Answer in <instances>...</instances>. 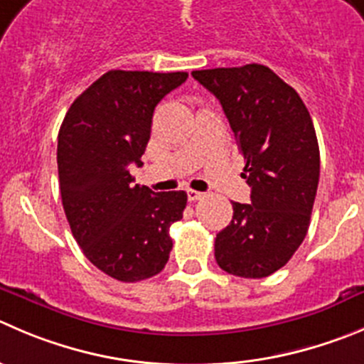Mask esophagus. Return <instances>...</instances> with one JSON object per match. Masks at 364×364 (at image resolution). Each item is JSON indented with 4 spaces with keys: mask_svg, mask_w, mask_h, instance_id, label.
Wrapping results in <instances>:
<instances>
[{
    "mask_svg": "<svg viewBox=\"0 0 364 364\" xmlns=\"http://www.w3.org/2000/svg\"><path fill=\"white\" fill-rule=\"evenodd\" d=\"M188 198L191 200V202H195V200H200V198H203V193H200V191H195V189H188Z\"/></svg>",
    "mask_w": 364,
    "mask_h": 364,
    "instance_id": "obj_1",
    "label": "esophagus"
}]
</instances>
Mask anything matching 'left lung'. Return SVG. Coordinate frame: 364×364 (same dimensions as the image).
<instances>
[{
    "label": "left lung",
    "mask_w": 364,
    "mask_h": 364,
    "mask_svg": "<svg viewBox=\"0 0 364 364\" xmlns=\"http://www.w3.org/2000/svg\"><path fill=\"white\" fill-rule=\"evenodd\" d=\"M220 100L252 188L250 203L232 202V221L216 234L221 269L262 279L282 268L307 234L320 180V150L299 92L261 64L193 71Z\"/></svg>",
    "instance_id": "obj_1"
}]
</instances>
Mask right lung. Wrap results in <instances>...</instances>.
Listing matches in <instances>:
<instances>
[{"label": "right lung", "instance_id": "add662e5", "mask_svg": "<svg viewBox=\"0 0 364 364\" xmlns=\"http://www.w3.org/2000/svg\"><path fill=\"white\" fill-rule=\"evenodd\" d=\"M188 73L112 69L73 102L58 132L60 196L73 236L85 257L121 282L162 272L182 220L186 191L154 193L132 184L143 166L157 103Z\"/></svg>", "mask_w": 364, "mask_h": 364}]
</instances>
